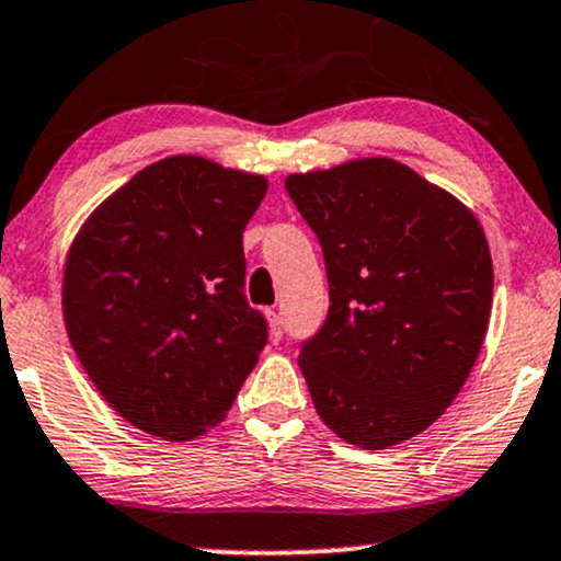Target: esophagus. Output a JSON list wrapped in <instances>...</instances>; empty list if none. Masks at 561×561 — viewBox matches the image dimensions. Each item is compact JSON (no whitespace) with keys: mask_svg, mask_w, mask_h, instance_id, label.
<instances>
[{"mask_svg":"<svg viewBox=\"0 0 561 561\" xmlns=\"http://www.w3.org/2000/svg\"><path fill=\"white\" fill-rule=\"evenodd\" d=\"M266 321H268V332H272L274 340H279L282 332H285V327H282V316L276 313V310H266Z\"/></svg>","mask_w":561,"mask_h":561,"instance_id":"esophagus-1","label":"esophagus"}]
</instances>
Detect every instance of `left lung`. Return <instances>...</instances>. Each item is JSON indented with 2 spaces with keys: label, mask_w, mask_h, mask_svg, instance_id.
<instances>
[{
  "label": "left lung",
  "mask_w": 561,
  "mask_h": 561,
  "mask_svg": "<svg viewBox=\"0 0 561 561\" xmlns=\"http://www.w3.org/2000/svg\"><path fill=\"white\" fill-rule=\"evenodd\" d=\"M285 187L319 234L332 300L298 357L316 413L360 449L408 442L481 353L494 295L481 221L389 157L295 172Z\"/></svg>",
  "instance_id": "obj_1"
}]
</instances>
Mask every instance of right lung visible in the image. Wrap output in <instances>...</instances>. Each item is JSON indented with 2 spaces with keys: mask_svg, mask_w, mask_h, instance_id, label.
Masks as SVG:
<instances>
[{
  "mask_svg": "<svg viewBox=\"0 0 561 561\" xmlns=\"http://www.w3.org/2000/svg\"><path fill=\"white\" fill-rule=\"evenodd\" d=\"M263 174L198 153L153 161L93 208L70 242L62 316L99 394L135 428L191 442L221 423L263 345L242 232Z\"/></svg>",
  "mask_w": 561,
  "mask_h": 561,
  "instance_id": "1",
  "label": "right lung"
}]
</instances>
